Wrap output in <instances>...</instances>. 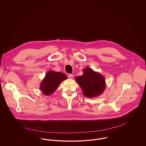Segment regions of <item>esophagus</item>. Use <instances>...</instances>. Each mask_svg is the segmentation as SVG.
<instances>
[{
    "instance_id": "1",
    "label": "esophagus",
    "mask_w": 146,
    "mask_h": 146,
    "mask_svg": "<svg viewBox=\"0 0 146 146\" xmlns=\"http://www.w3.org/2000/svg\"><path fill=\"white\" fill-rule=\"evenodd\" d=\"M68 78H70V79H72L73 78V75L72 74H68Z\"/></svg>"
}]
</instances>
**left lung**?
<instances>
[{"instance_id":"8db88e82","label":"left lung","mask_w":146,"mask_h":146,"mask_svg":"<svg viewBox=\"0 0 146 146\" xmlns=\"http://www.w3.org/2000/svg\"><path fill=\"white\" fill-rule=\"evenodd\" d=\"M76 80L82 89L84 95L88 98L100 95L106 87L104 77L90 68L84 70L83 74L76 76Z\"/></svg>"}]
</instances>
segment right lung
Listing matches in <instances>:
<instances>
[{"label":"right lung","mask_w":146,"mask_h":146,"mask_svg":"<svg viewBox=\"0 0 146 146\" xmlns=\"http://www.w3.org/2000/svg\"><path fill=\"white\" fill-rule=\"evenodd\" d=\"M67 78L63 73L49 71L40 84V90L46 95H51L63 80Z\"/></svg>","instance_id":"obj_1"}]
</instances>
